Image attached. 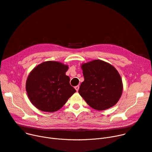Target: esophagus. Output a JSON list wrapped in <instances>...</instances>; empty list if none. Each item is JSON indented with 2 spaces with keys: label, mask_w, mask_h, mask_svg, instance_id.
Returning <instances> with one entry per match:
<instances>
[{
  "label": "esophagus",
  "mask_w": 152,
  "mask_h": 152,
  "mask_svg": "<svg viewBox=\"0 0 152 152\" xmlns=\"http://www.w3.org/2000/svg\"><path fill=\"white\" fill-rule=\"evenodd\" d=\"M75 89H76V91H78V90H79V86H76L75 87Z\"/></svg>",
  "instance_id": "obj_1"
}]
</instances>
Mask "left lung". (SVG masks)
<instances>
[{
    "label": "left lung",
    "mask_w": 152,
    "mask_h": 152,
    "mask_svg": "<svg viewBox=\"0 0 152 152\" xmlns=\"http://www.w3.org/2000/svg\"><path fill=\"white\" fill-rule=\"evenodd\" d=\"M84 80L79 93L92 108L103 110L114 106L122 94L123 84L117 69L100 60L82 65Z\"/></svg>",
    "instance_id": "1"
}]
</instances>
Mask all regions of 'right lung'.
<instances>
[{
  "instance_id": "obj_1",
  "label": "right lung",
  "mask_w": 152,
  "mask_h": 152,
  "mask_svg": "<svg viewBox=\"0 0 152 152\" xmlns=\"http://www.w3.org/2000/svg\"><path fill=\"white\" fill-rule=\"evenodd\" d=\"M67 65L48 61L36 66L26 81V92L31 103L40 110L53 113L61 108L76 92L70 85Z\"/></svg>"
}]
</instances>
